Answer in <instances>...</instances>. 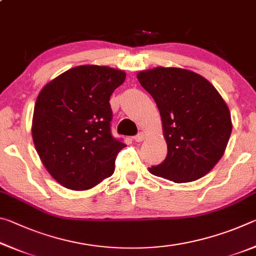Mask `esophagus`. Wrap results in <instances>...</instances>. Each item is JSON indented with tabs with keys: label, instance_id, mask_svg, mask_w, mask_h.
<instances>
[{
	"label": "esophagus",
	"instance_id": "1",
	"mask_svg": "<svg viewBox=\"0 0 256 256\" xmlns=\"http://www.w3.org/2000/svg\"><path fill=\"white\" fill-rule=\"evenodd\" d=\"M134 140H136V142H142L144 140V134L142 133V132H140V133H138L136 136H134Z\"/></svg>",
	"mask_w": 256,
	"mask_h": 256
}]
</instances>
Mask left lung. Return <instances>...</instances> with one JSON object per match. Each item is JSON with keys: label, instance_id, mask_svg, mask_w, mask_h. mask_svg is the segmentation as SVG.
I'll use <instances>...</instances> for the list:
<instances>
[{"label": "left lung", "instance_id": "1", "mask_svg": "<svg viewBox=\"0 0 256 256\" xmlns=\"http://www.w3.org/2000/svg\"><path fill=\"white\" fill-rule=\"evenodd\" d=\"M160 112L168 152L152 175L188 183L206 175L226 150L232 134L228 106L206 78L178 68L138 73Z\"/></svg>", "mask_w": 256, "mask_h": 256}]
</instances>
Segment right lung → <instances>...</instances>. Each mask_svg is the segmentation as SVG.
Masks as SVG:
<instances>
[{"instance_id": "add662e5", "label": "right lung", "mask_w": 256, "mask_h": 256, "mask_svg": "<svg viewBox=\"0 0 256 256\" xmlns=\"http://www.w3.org/2000/svg\"><path fill=\"white\" fill-rule=\"evenodd\" d=\"M125 72L81 66L42 89L34 104L32 140L42 162L64 188L84 190L112 175L125 146L112 136L110 98Z\"/></svg>"}]
</instances>
